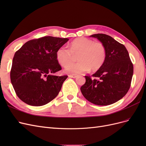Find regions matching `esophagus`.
Returning <instances> with one entry per match:
<instances>
[{"label": "esophagus", "instance_id": "obj_1", "mask_svg": "<svg viewBox=\"0 0 146 146\" xmlns=\"http://www.w3.org/2000/svg\"><path fill=\"white\" fill-rule=\"evenodd\" d=\"M68 76L70 78H76L77 77V75H76V74H70V75H69Z\"/></svg>", "mask_w": 146, "mask_h": 146}]
</instances>
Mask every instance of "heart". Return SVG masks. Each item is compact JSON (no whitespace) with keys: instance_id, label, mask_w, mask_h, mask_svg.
<instances>
[{"instance_id":"1","label":"heart","mask_w":146,"mask_h":146,"mask_svg":"<svg viewBox=\"0 0 146 146\" xmlns=\"http://www.w3.org/2000/svg\"><path fill=\"white\" fill-rule=\"evenodd\" d=\"M77 56L79 62L70 64L74 59V56ZM106 56L107 50L102 42H94L92 39L83 37L77 38L72 41L70 49L61 46L56 52L58 63L63 67H66L68 65L65 72L69 74H82L90 69L92 71H96L104 64Z\"/></svg>"}]
</instances>
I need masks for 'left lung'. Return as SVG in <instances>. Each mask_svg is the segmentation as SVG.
Segmentation results:
<instances>
[{"label":"left lung","mask_w":146,"mask_h":146,"mask_svg":"<svg viewBox=\"0 0 146 146\" xmlns=\"http://www.w3.org/2000/svg\"><path fill=\"white\" fill-rule=\"evenodd\" d=\"M98 38L106 47L107 56L103 66L91 76H85L80 88L85 98L98 105H108L121 99L129 90L133 66L125 47L109 35L98 33Z\"/></svg>","instance_id":"1"}]
</instances>
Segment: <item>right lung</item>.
Wrapping results in <instances>:
<instances>
[{"label":"right lung","instance_id":"right-lung-1","mask_svg":"<svg viewBox=\"0 0 146 146\" xmlns=\"http://www.w3.org/2000/svg\"><path fill=\"white\" fill-rule=\"evenodd\" d=\"M69 40L46 36L25 42L15 53L10 78L17 97L32 106H42L58 96L68 76L52 74L61 69L56 52Z\"/></svg>","mask_w":146,"mask_h":146}]
</instances>
